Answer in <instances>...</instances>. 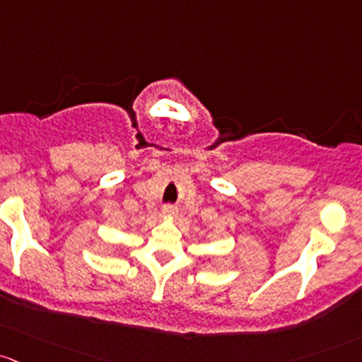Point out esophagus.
I'll return each mask as SVG.
<instances>
[{"label": "esophagus", "instance_id": "esophagus-1", "mask_svg": "<svg viewBox=\"0 0 362 362\" xmlns=\"http://www.w3.org/2000/svg\"><path fill=\"white\" fill-rule=\"evenodd\" d=\"M175 208L173 206H163V213H173Z\"/></svg>", "mask_w": 362, "mask_h": 362}]
</instances>
